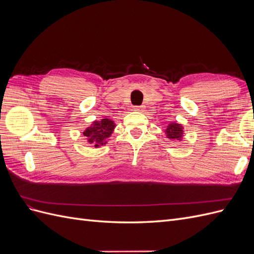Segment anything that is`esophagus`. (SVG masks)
<instances>
[{
    "instance_id": "1",
    "label": "esophagus",
    "mask_w": 254,
    "mask_h": 254,
    "mask_svg": "<svg viewBox=\"0 0 254 254\" xmlns=\"http://www.w3.org/2000/svg\"><path fill=\"white\" fill-rule=\"evenodd\" d=\"M134 110L135 111H142L143 110V106H135L134 107Z\"/></svg>"
}]
</instances>
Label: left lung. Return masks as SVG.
<instances>
[{
  "label": "left lung",
  "instance_id": "1",
  "mask_svg": "<svg viewBox=\"0 0 254 254\" xmlns=\"http://www.w3.org/2000/svg\"><path fill=\"white\" fill-rule=\"evenodd\" d=\"M166 136L171 140H177L180 141L182 139V134H183V128L178 123H172L167 126L165 130Z\"/></svg>",
  "mask_w": 254,
  "mask_h": 254
}]
</instances>
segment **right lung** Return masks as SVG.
Returning <instances> with one entry per match:
<instances>
[{"label": "right lung", "mask_w": 254, "mask_h": 254, "mask_svg": "<svg viewBox=\"0 0 254 254\" xmlns=\"http://www.w3.org/2000/svg\"><path fill=\"white\" fill-rule=\"evenodd\" d=\"M115 124L113 121L108 119H103L99 122H94L90 127L83 131L87 141L94 145L95 147L101 144H106V140L111 135Z\"/></svg>", "instance_id": "add662e5"}]
</instances>
